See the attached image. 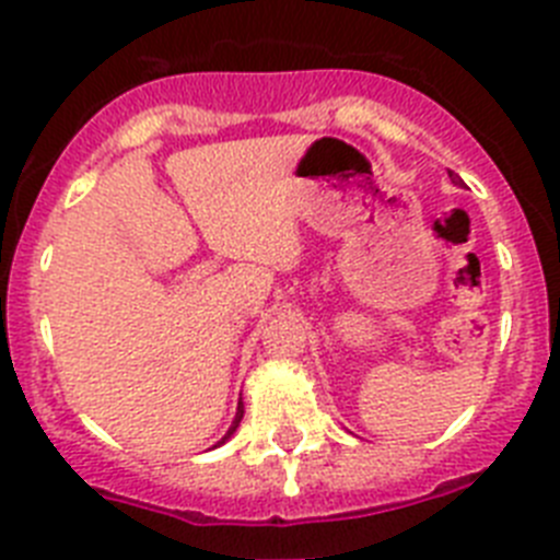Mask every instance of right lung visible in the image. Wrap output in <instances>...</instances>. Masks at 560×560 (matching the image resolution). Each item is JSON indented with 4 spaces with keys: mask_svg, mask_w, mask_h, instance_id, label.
Instances as JSON below:
<instances>
[{
    "mask_svg": "<svg viewBox=\"0 0 560 560\" xmlns=\"http://www.w3.org/2000/svg\"><path fill=\"white\" fill-rule=\"evenodd\" d=\"M243 412H245V405H243V401H240V405H236V416H234V421H231L229 432H225V435H223V438H220V441H218V443H214V450H218V446H223V443H225V441H229V438H231V435H234V432H236V427H240V421H243Z\"/></svg>",
    "mask_w": 560,
    "mask_h": 560,
    "instance_id": "obj_1",
    "label": "right lung"
}]
</instances>
